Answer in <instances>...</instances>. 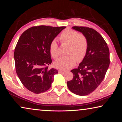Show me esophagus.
<instances>
[{
    "mask_svg": "<svg viewBox=\"0 0 122 122\" xmlns=\"http://www.w3.org/2000/svg\"><path fill=\"white\" fill-rule=\"evenodd\" d=\"M66 71H63V70H61V69L59 70V73H66Z\"/></svg>",
    "mask_w": 122,
    "mask_h": 122,
    "instance_id": "esophagus-1",
    "label": "esophagus"
}]
</instances>
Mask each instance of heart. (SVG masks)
<instances>
[{
	"label": "heart",
	"mask_w": 122,
	"mask_h": 122,
	"mask_svg": "<svg viewBox=\"0 0 122 122\" xmlns=\"http://www.w3.org/2000/svg\"><path fill=\"white\" fill-rule=\"evenodd\" d=\"M62 44H69L68 54L61 57L55 62L56 67L63 70L71 68L76 63L83 60L87 53L89 43L86 37L84 34H80L75 30L67 28L63 30L59 36ZM49 52L51 57L56 59L60 55L59 45L56 41L53 40L49 44Z\"/></svg>",
	"instance_id": "heart-1"
}]
</instances>
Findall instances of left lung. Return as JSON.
Returning <instances> with one entry per match:
<instances>
[{
    "label": "left lung",
    "mask_w": 122,
    "mask_h": 122,
    "mask_svg": "<svg viewBox=\"0 0 122 122\" xmlns=\"http://www.w3.org/2000/svg\"><path fill=\"white\" fill-rule=\"evenodd\" d=\"M88 39L87 53L77 68L71 70L74 75L67 82L69 89L74 94L85 96L92 93L102 82L110 65V53L102 36L93 28L73 26Z\"/></svg>",
    "instance_id": "obj_1"
}]
</instances>
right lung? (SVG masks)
Here are the masks:
<instances>
[{
    "mask_svg": "<svg viewBox=\"0 0 122 122\" xmlns=\"http://www.w3.org/2000/svg\"><path fill=\"white\" fill-rule=\"evenodd\" d=\"M65 26H33L22 33L14 49L16 73L25 87L35 94L46 92L51 86L54 75L49 69L52 62L49 44Z\"/></svg>",
    "mask_w": 122,
    "mask_h": 122,
    "instance_id": "obj_1",
    "label": "right lung"
}]
</instances>
